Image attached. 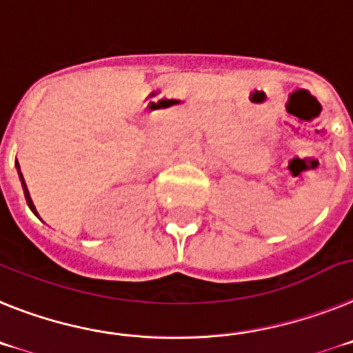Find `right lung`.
I'll return each mask as SVG.
<instances>
[{
  "label": "right lung",
  "mask_w": 353,
  "mask_h": 353,
  "mask_svg": "<svg viewBox=\"0 0 353 353\" xmlns=\"http://www.w3.org/2000/svg\"><path fill=\"white\" fill-rule=\"evenodd\" d=\"M15 167H17V174H19L21 185H23V190H24V197H26V202H28L30 210H32L33 213H35L37 216H39V213H37L35 206H33V201H32V197H30V192H28V188H26V183H24V177H23V174H21V167H19V163H17V159H15Z\"/></svg>",
  "instance_id": "obj_1"
}]
</instances>
